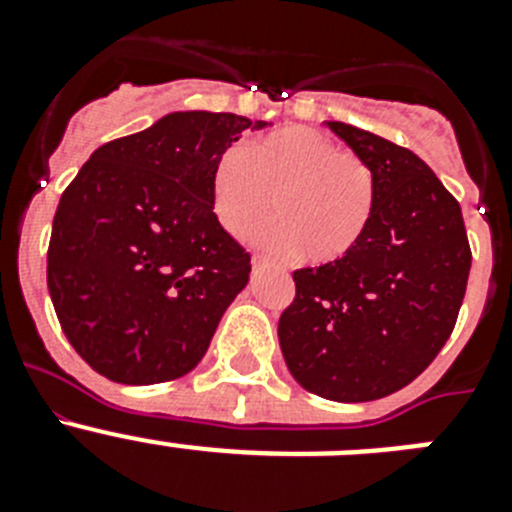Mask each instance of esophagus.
Returning a JSON list of instances; mask_svg holds the SVG:
<instances>
[{"instance_id":"1","label":"esophagus","mask_w":512,"mask_h":512,"mask_svg":"<svg viewBox=\"0 0 512 512\" xmlns=\"http://www.w3.org/2000/svg\"><path fill=\"white\" fill-rule=\"evenodd\" d=\"M266 269V261L264 259H253V271H261Z\"/></svg>"}]
</instances>
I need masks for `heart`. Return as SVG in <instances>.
I'll return each mask as SVG.
<instances>
[{
  "instance_id": "obj_1",
  "label": "heart",
  "mask_w": 512,
  "mask_h": 512,
  "mask_svg": "<svg viewBox=\"0 0 512 512\" xmlns=\"http://www.w3.org/2000/svg\"><path fill=\"white\" fill-rule=\"evenodd\" d=\"M210 192L215 217L233 238L259 228L274 205L279 223L256 235L261 246L282 256L300 251L310 264H336L369 225L374 174L328 135L292 125L225 153Z\"/></svg>"
}]
</instances>
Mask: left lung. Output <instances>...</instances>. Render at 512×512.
Masks as SVG:
<instances>
[{"instance_id": "left-lung-1", "label": "left lung", "mask_w": 512, "mask_h": 512, "mask_svg": "<svg viewBox=\"0 0 512 512\" xmlns=\"http://www.w3.org/2000/svg\"><path fill=\"white\" fill-rule=\"evenodd\" d=\"M323 125L372 169L374 207L346 259L295 271L279 346L307 392L369 402L413 382L449 341L472 253L459 202L423 158L346 122Z\"/></svg>"}]
</instances>
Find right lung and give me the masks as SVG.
<instances>
[{
  "instance_id": "1",
  "label": "right lung",
  "mask_w": 512,
  "mask_h": 512,
  "mask_svg": "<svg viewBox=\"0 0 512 512\" xmlns=\"http://www.w3.org/2000/svg\"><path fill=\"white\" fill-rule=\"evenodd\" d=\"M266 120L187 110L110 140L66 187L48 246L58 323L94 372L120 384L184 377L251 274L212 212V171Z\"/></svg>"
}]
</instances>
